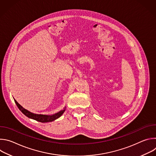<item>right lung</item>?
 <instances>
[{"mask_svg":"<svg viewBox=\"0 0 156 156\" xmlns=\"http://www.w3.org/2000/svg\"><path fill=\"white\" fill-rule=\"evenodd\" d=\"M15 100V102L16 103L17 107H18V108L20 109V110L21 112L23 113L24 115H25L27 117H28L30 119L35 120L36 121H38L39 122H42V123H46V122H52L56 119H57L58 118H59L65 112V108L66 107L64 108L63 110H60V112L54 114V115H41V114H33L30 111L27 110V109L24 108L21 105H20L17 101Z\"/></svg>","mask_w":156,"mask_h":156,"instance_id":"add662e5","label":"right lung"}]
</instances>
